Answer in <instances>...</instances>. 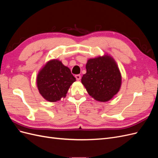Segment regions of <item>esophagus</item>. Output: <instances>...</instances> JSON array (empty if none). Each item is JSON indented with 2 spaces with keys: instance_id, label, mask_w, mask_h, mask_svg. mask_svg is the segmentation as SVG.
Listing matches in <instances>:
<instances>
[{
  "instance_id": "esophagus-1",
  "label": "esophagus",
  "mask_w": 158,
  "mask_h": 158,
  "mask_svg": "<svg viewBox=\"0 0 158 158\" xmlns=\"http://www.w3.org/2000/svg\"><path fill=\"white\" fill-rule=\"evenodd\" d=\"M75 78H76V79L77 80H80L81 79V76L80 74H76L75 76Z\"/></svg>"
}]
</instances>
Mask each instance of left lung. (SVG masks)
Masks as SVG:
<instances>
[{"label":"left lung","instance_id":"obj_1","mask_svg":"<svg viewBox=\"0 0 158 158\" xmlns=\"http://www.w3.org/2000/svg\"><path fill=\"white\" fill-rule=\"evenodd\" d=\"M85 69L86 73L81 82L90 96L106 102L118 93L121 85V74L116 62L110 55L89 59Z\"/></svg>","mask_w":158,"mask_h":158}]
</instances>
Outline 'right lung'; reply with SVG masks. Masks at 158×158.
I'll return each instance as SVG.
<instances>
[{
    "mask_svg": "<svg viewBox=\"0 0 158 158\" xmlns=\"http://www.w3.org/2000/svg\"><path fill=\"white\" fill-rule=\"evenodd\" d=\"M76 81L70 70L57 59L51 60L41 69L37 77L40 94L47 101L55 102L66 97L70 85Z\"/></svg>",
    "mask_w": 158,
    "mask_h": 158,
    "instance_id": "obj_1",
    "label": "right lung"
}]
</instances>
